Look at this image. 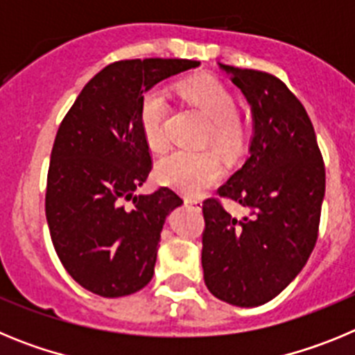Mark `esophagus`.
<instances>
[{"label":"esophagus","mask_w":355,"mask_h":355,"mask_svg":"<svg viewBox=\"0 0 355 355\" xmlns=\"http://www.w3.org/2000/svg\"><path fill=\"white\" fill-rule=\"evenodd\" d=\"M184 205H187V206H196V208H200V205H202V202H200V199H192V197H187V199H184Z\"/></svg>","instance_id":"34e87169"}]
</instances>
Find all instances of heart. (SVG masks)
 <instances>
[{"label":"heart","instance_id":"b5f03b06","mask_svg":"<svg viewBox=\"0 0 355 355\" xmlns=\"http://www.w3.org/2000/svg\"><path fill=\"white\" fill-rule=\"evenodd\" d=\"M183 97L211 121L209 139L227 156H236L247 140V130L236 115V101L225 85L213 76H199L180 85ZM168 114L167 94L155 87L144 92L139 106V122L147 147L162 153L167 146L165 119ZM220 158L211 150H178L158 167V181L183 196L197 197L222 178Z\"/></svg>","mask_w":355,"mask_h":355}]
</instances>
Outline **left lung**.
<instances>
[{
	"label": "left lung",
	"instance_id": "1",
	"mask_svg": "<svg viewBox=\"0 0 355 355\" xmlns=\"http://www.w3.org/2000/svg\"><path fill=\"white\" fill-rule=\"evenodd\" d=\"M245 96L252 114L249 158L218 196L247 215L234 218L205 200V283L216 299L256 307L293 281L318 236L325 168L302 103L272 74L218 64Z\"/></svg>",
	"mask_w": 355,
	"mask_h": 355
}]
</instances>
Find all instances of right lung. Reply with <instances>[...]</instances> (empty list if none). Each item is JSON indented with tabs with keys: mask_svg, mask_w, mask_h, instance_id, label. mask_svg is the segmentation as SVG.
Wrapping results in <instances>:
<instances>
[{
	"mask_svg": "<svg viewBox=\"0 0 355 355\" xmlns=\"http://www.w3.org/2000/svg\"><path fill=\"white\" fill-rule=\"evenodd\" d=\"M199 65L180 58L106 65L62 121L49 163L46 218L62 265L85 290L114 299L153 279L163 224L183 199L167 187L135 193L153 167L140 130V99L159 81Z\"/></svg>",
	"mask_w": 355,
	"mask_h": 355,
	"instance_id": "obj_1",
	"label": "right lung"
}]
</instances>
